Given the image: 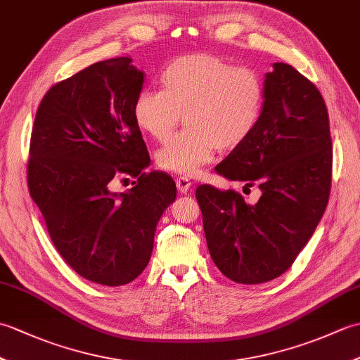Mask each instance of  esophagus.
<instances>
[{
  "instance_id": "34e87169",
  "label": "esophagus",
  "mask_w": 360,
  "mask_h": 360,
  "mask_svg": "<svg viewBox=\"0 0 360 360\" xmlns=\"http://www.w3.org/2000/svg\"><path fill=\"white\" fill-rule=\"evenodd\" d=\"M176 187H178L181 193H187L190 187H192V181L186 178V176H179V178L176 179Z\"/></svg>"
}]
</instances>
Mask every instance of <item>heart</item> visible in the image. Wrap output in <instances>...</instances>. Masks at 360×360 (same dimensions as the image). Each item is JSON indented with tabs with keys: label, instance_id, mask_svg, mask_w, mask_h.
Returning <instances> with one entry per match:
<instances>
[{
	"label": "heart",
	"instance_id": "heart-1",
	"mask_svg": "<svg viewBox=\"0 0 360 360\" xmlns=\"http://www.w3.org/2000/svg\"><path fill=\"white\" fill-rule=\"evenodd\" d=\"M160 83L162 89L137 94L133 116L155 141H165L184 116L187 128L156 153V164L165 172L193 176L218 148L246 142L262 120L266 85L250 68H235L212 53H188L164 68Z\"/></svg>",
	"mask_w": 360,
	"mask_h": 360
}]
</instances>
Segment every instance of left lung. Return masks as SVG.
<instances>
[{
  "mask_svg": "<svg viewBox=\"0 0 360 360\" xmlns=\"http://www.w3.org/2000/svg\"><path fill=\"white\" fill-rule=\"evenodd\" d=\"M263 116L215 172L262 190L246 204L233 190L196 188L213 263L232 281L258 285L288 271L322 219L333 145L322 94L290 65L266 74Z\"/></svg>",
  "mask_w": 360,
  "mask_h": 360,
  "instance_id": "1",
  "label": "left lung"
}]
</instances>
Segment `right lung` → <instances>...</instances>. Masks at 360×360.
Segmentation results:
<instances>
[{
  "mask_svg": "<svg viewBox=\"0 0 360 360\" xmlns=\"http://www.w3.org/2000/svg\"><path fill=\"white\" fill-rule=\"evenodd\" d=\"M143 72L103 60L53 85L30 136L27 186L53 246L83 278L122 286L147 267L156 226L176 198L164 172H145L147 145L133 106ZM136 181L124 194L116 179Z\"/></svg>",
  "mask_w": 360,
  "mask_h": 360,
  "instance_id": "obj_1",
  "label": "right lung"
}]
</instances>
